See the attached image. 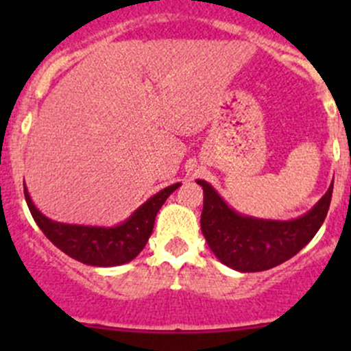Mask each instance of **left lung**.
Returning a JSON list of instances; mask_svg holds the SVG:
<instances>
[{
  "mask_svg": "<svg viewBox=\"0 0 351 351\" xmlns=\"http://www.w3.org/2000/svg\"><path fill=\"white\" fill-rule=\"evenodd\" d=\"M204 189L202 234L215 256L238 271H263L290 260L316 236L326 219L332 183L307 214L293 221H267L232 210L210 183L197 180Z\"/></svg>",
  "mask_w": 351,
  "mask_h": 351,
  "instance_id": "left-lung-1",
  "label": "left lung"
}]
</instances>
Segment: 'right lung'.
<instances>
[{
	"label": "right lung",
	"instance_id": "right-lung-1",
	"mask_svg": "<svg viewBox=\"0 0 351 351\" xmlns=\"http://www.w3.org/2000/svg\"><path fill=\"white\" fill-rule=\"evenodd\" d=\"M180 183L169 185L144 202L125 222L115 228H98V226H77L51 221L35 207L27 186L23 185L25 200L30 214L38 228L42 229L54 246L64 251L67 256L91 267H119L129 263L146 246L153 234L154 219L159 208L171 195Z\"/></svg>",
	"mask_w": 351,
	"mask_h": 351
}]
</instances>
